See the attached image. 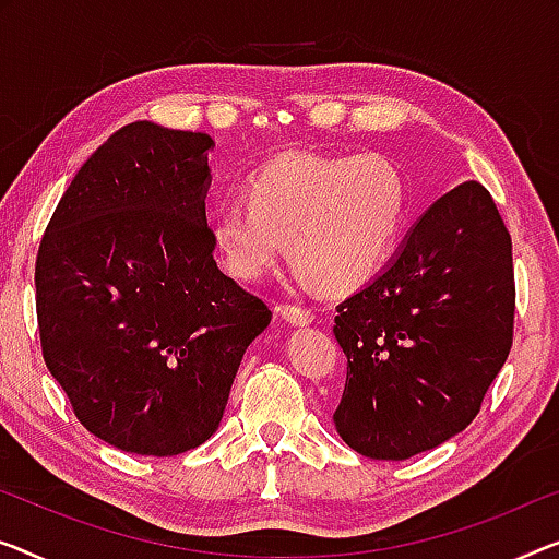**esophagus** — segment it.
<instances>
[{
  "mask_svg": "<svg viewBox=\"0 0 559 559\" xmlns=\"http://www.w3.org/2000/svg\"><path fill=\"white\" fill-rule=\"evenodd\" d=\"M283 319H286L290 326H308V323H313V313L308 311V308L301 306H281L278 308Z\"/></svg>",
  "mask_w": 559,
  "mask_h": 559,
  "instance_id": "34e87169",
  "label": "esophagus"
}]
</instances>
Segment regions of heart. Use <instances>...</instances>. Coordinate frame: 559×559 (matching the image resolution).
<instances>
[{"label": "heart", "instance_id": "b5f03b06", "mask_svg": "<svg viewBox=\"0 0 559 559\" xmlns=\"http://www.w3.org/2000/svg\"><path fill=\"white\" fill-rule=\"evenodd\" d=\"M246 203L207 215V236L230 276H269L281 253L296 276L348 290L377 276L394 251L406 213V180L386 155L323 157L283 153L243 186Z\"/></svg>", "mask_w": 559, "mask_h": 559}]
</instances>
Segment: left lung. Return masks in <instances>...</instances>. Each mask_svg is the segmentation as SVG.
<instances>
[{
    "label": "left lung",
    "mask_w": 559,
    "mask_h": 559,
    "mask_svg": "<svg viewBox=\"0 0 559 559\" xmlns=\"http://www.w3.org/2000/svg\"><path fill=\"white\" fill-rule=\"evenodd\" d=\"M354 452L409 460L460 435L512 348V238L477 180L441 195L377 278L336 306Z\"/></svg>",
    "instance_id": "1"
}]
</instances>
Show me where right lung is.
I'll list each match as a JSON object with an SVG mask.
<instances>
[{"label": "right lung", "instance_id": "add662e5", "mask_svg": "<svg viewBox=\"0 0 559 559\" xmlns=\"http://www.w3.org/2000/svg\"><path fill=\"white\" fill-rule=\"evenodd\" d=\"M205 132L140 120L82 165L41 236V356L82 427L145 456L211 439L261 298L218 269L207 236Z\"/></svg>", "mask_w": 559, "mask_h": 559}]
</instances>
